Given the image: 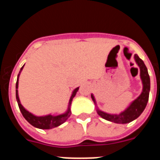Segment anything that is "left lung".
<instances>
[{
  "label": "left lung",
  "mask_w": 160,
  "mask_h": 160,
  "mask_svg": "<svg viewBox=\"0 0 160 160\" xmlns=\"http://www.w3.org/2000/svg\"><path fill=\"white\" fill-rule=\"evenodd\" d=\"M135 59L138 66L140 68V77L142 79V85H143L142 94L138 96V98H136L131 103V106L127 110H125L123 112L119 114H109L98 110L97 113L98 114V115H100L104 119L115 122V123H128L138 118L146 107L148 98H149L150 77L148 74V69L144 64L143 61L139 58L137 54H135ZM91 98H92L93 101L95 102V99L92 94H91Z\"/></svg>",
  "instance_id": "left-lung-1"
}]
</instances>
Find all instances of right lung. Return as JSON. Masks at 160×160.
Masks as SVG:
<instances>
[{
    "label": "right lung",
    "mask_w": 160,
    "mask_h": 160,
    "mask_svg": "<svg viewBox=\"0 0 160 160\" xmlns=\"http://www.w3.org/2000/svg\"><path fill=\"white\" fill-rule=\"evenodd\" d=\"M25 66V65H24ZM24 66H22L21 70H22ZM18 78H19V74L18 76V79H17V83H16V98L17 101L18 103V107H19L20 111L22 112V115H23L24 118L27 120L28 122L31 124L32 126L35 127L37 128H39V129H52V128H57L58 126H60L61 124H62L63 122H66V120L68 119V118L70 116L71 114V111H70V104H71L72 99L76 95V93L78 92L79 87L76 88L75 90H73V94H72L71 97H70V103H69V109H68L67 112L63 114H60V115H51V114H49V115H46V116H42V117H38L35 116L33 114H32L31 113H29V111H26L20 102L19 97H18Z\"/></svg>",
    "instance_id": "obj_1"
}]
</instances>
